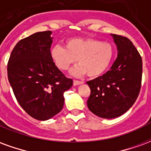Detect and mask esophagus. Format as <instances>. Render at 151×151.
<instances>
[{"label": "esophagus", "mask_w": 151, "mask_h": 151, "mask_svg": "<svg viewBox=\"0 0 151 151\" xmlns=\"http://www.w3.org/2000/svg\"><path fill=\"white\" fill-rule=\"evenodd\" d=\"M83 82H80V81H78V80H73V86H78L82 84Z\"/></svg>", "instance_id": "34e87169"}]
</instances>
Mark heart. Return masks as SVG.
Masks as SVG:
<instances>
[{
  "instance_id": "heart-1",
  "label": "heart",
  "mask_w": 151,
  "mask_h": 151,
  "mask_svg": "<svg viewBox=\"0 0 151 151\" xmlns=\"http://www.w3.org/2000/svg\"><path fill=\"white\" fill-rule=\"evenodd\" d=\"M51 58L55 65L65 71L78 61L71 70L76 77L85 75L95 78L102 75L111 65L114 48L111 43L89 38H71L65 41V47L55 45L51 49Z\"/></svg>"
}]
</instances>
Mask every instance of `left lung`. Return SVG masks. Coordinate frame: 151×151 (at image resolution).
<instances>
[{"label":"left lung","instance_id":"8db88e82","mask_svg":"<svg viewBox=\"0 0 151 151\" xmlns=\"http://www.w3.org/2000/svg\"><path fill=\"white\" fill-rule=\"evenodd\" d=\"M117 47V57L110 70L89 81L91 95L87 100L90 111L105 119L123 115L139 95L142 60L138 51L128 38L111 34Z\"/></svg>","mask_w":151,"mask_h":151}]
</instances>
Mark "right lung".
<instances>
[{
  "instance_id": "add662e5",
  "label": "right lung",
  "mask_w": 151,
  "mask_h": 151,
  "mask_svg": "<svg viewBox=\"0 0 151 151\" xmlns=\"http://www.w3.org/2000/svg\"><path fill=\"white\" fill-rule=\"evenodd\" d=\"M52 31L37 32L20 40L9 56L7 73L18 104L28 115L47 120L62 110L64 92L73 80L53 63Z\"/></svg>"
}]
</instances>
